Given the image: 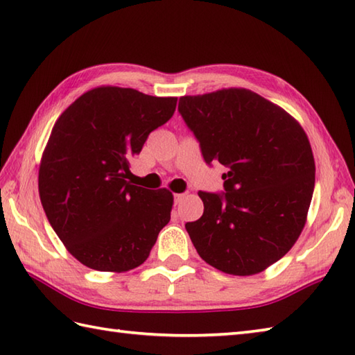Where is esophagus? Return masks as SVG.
Masks as SVG:
<instances>
[{"instance_id":"obj_1","label":"esophagus","mask_w":355,"mask_h":355,"mask_svg":"<svg viewBox=\"0 0 355 355\" xmlns=\"http://www.w3.org/2000/svg\"><path fill=\"white\" fill-rule=\"evenodd\" d=\"M184 198V193H175L173 195V201H175V205H180V202L183 201Z\"/></svg>"}]
</instances>
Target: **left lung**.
Masks as SVG:
<instances>
[{"label": "left lung", "mask_w": 355, "mask_h": 355, "mask_svg": "<svg viewBox=\"0 0 355 355\" xmlns=\"http://www.w3.org/2000/svg\"><path fill=\"white\" fill-rule=\"evenodd\" d=\"M178 111L206 163L227 168L225 193L198 192L205 212L186 230L209 266L258 275L288 253L305 227L315 180L310 140L296 119L247 88L183 96Z\"/></svg>", "instance_id": "left-lung-1"}]
</instances>
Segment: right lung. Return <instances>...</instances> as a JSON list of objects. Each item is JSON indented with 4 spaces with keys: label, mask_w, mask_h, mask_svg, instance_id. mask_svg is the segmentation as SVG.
<instances>
[{
    "label": "right lung",
    "mask_w": 355,
    "mask_h": 355,
    "mask_svg": "<svg viewBox=\"0 0 355 355\" xmlns=\"http://www.w3.org/2000/svg\"><path fill=\"white\" fill-rule=\"evenodd\" d=\"M177 97L102 85L58 117L41 157L37 189L53 230L85 267L123 273L148 259L171 220L173 195L126 182L150 131Z\"/></svg>",
    "instance_id": "1"
}]
</instances>
